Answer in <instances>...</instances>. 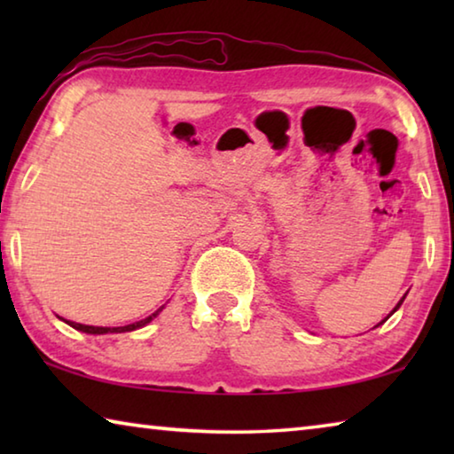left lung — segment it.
Returning a JSON list of instances; mask_svg holds the SVG:
<instances>
[{
    "label": "left lung",
    "instance_id": "obj_1",
    "mask_svg": "<svg viewBox=\"0 0 454 454\" xmlns=\"http://www.w3.org/2000/svg\"><path fill=\"white\" fill-rule=\"evenodd\" d=\"M403 301H404V296H403ZM403 301H401V302H398V304H396V306H395V310H393V312H390V314H395V312H396V310H398V309H401V304H403ZM390 314H388V317H387V318H384V320H382V322H387V320H388V318H390ZM382 322H380V325H382Z\"/></svg>",
    "mask_w": 454,
    "mask_h": 454
}]
</instances>
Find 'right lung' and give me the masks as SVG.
Here are the masks:
<instances>
[{"label": "right lung", "instance_id": "right-lung-1", "mask_svg": "<svg viewBox=\"0 0 454 454\" xmlns=\"http://www.w3.org/2000/svg\"><path fill=\"white\" fill-rule=\"evenodd\" d=\"M164 309V306H162ZM162 309H158L156 312L153 314H150V317H145L144 320H137V322H132V325H126V326H114V328H107V326H88V325H80V322H72V320H66L67 325H70L72 328H75V330H82V333H88V334H107V333H132V330H136V328H142V326H145L148 325V322H152L153 318L158 317L160 314V310Z\"/></svg>", "mask_w": 454, "mask_h": 454}]
</instances>
